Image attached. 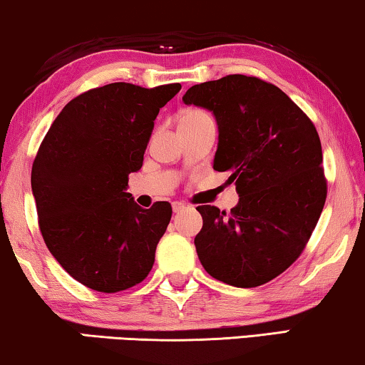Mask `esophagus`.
<instances>
[{"instance_id": "obj_1", "label": "esophagus", "mask_w": 365, "mask_h": 365, "mask_svg": "<svg viewBox=\"0 0 365 365\" xmlns=\"http://www.w3.org/2000/svg\"><path fill=\"white\" fill-rule=\"evenodd\" d=\"M184 209H186V204H184V202H179V200H176V202H173V212L174 214L182 212Z\"/></svg>"}]
</instances>
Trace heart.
<instances>
[{
	"instance_id": "heart-1",
	"label": "heart",
	"mask_w": 365,
	"mask_h": 365,
	"mask_svg": "<svg viewBox=\"0 0 365 365\" xmlns=\"http://www.w3.org/2000/svg\"><path fill=\"white\" fill-rule=\"evenodd\" d=\"M202 118H210L207 113L202 112V110L197 108H189L181 115V121L179 123H184V121H195V120H202Z\"/></svg>"
}]
</instances>
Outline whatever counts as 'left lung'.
<instances>
[{
    "label": "left lung",
    "instance_id": "8db88e82",
    "mask_svg": "<svg viewBox=\"0 0 365 365\" xmlns=\"http://www.w3.org/2000/svg\"><path fill=\"white\" fill-rule=\"evenodd\" d=\"M182 102L212 112L219 130L214 170L229 171L239 192L230 214L197 207L199 260L219 282L260 287L297 260L323 212L318 131L283 91L240 73L197 83Z\"/></svg>",
    "mask_w": 365,
    "mask_h": 365
}]
</instances>
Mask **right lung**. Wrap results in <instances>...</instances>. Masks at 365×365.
Segmentation results:
<instances>
[{"mask_svg": "<svg viewBox=\"0 0 365 365\" xmlns=\"http://www.w3.org/2000/svg\"><path fill=\"white\" fill-rule=\"evenodd\" d=\"M181 83L115 82L71 100L42 140L31 187L41 234L61 267L95 292L117 293L148 277L173 209H141L128 176L143 166L160 108Z\"/></svg>", "mask_w": 365, "mask_h": 365, "instance_id": "obj_1", "label": "right lung"}]
</instances>
